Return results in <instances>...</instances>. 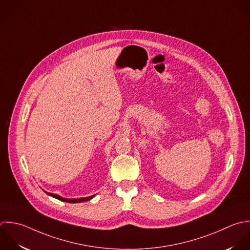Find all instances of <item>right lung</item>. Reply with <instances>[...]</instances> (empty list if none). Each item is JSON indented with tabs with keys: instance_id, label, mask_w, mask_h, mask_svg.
<instances>
[{
	"instance_id": "obj_1",
	"label": "right lung",
	"mask_w": 250,
	"mask_h": 250,
	"mask_svg": "<svg viewBox=\"0 0 250 250\" xmlns=\"http://www.w3.org/2000/svg\"><path fill=\"white\" fill-rule=\"evenodd\" d=\"M45 192V191H44ZM48 196H50V197H52V198H55V199H57V200H59V201H62V202H66V203H70V204H76V203H83V202H86V201H89V200H91L93 197H94V195L93 196H90V197H87V198H82V199H75V200H71V199H65V198H62V197H60V196H58V195H56V194H50V193H47V192H45Z\"/></svg>"
}]
</instances>
